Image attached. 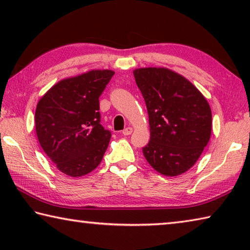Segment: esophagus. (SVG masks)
Wrapping results in <instances>:
<instances>
[{
  "instance_id": "obj_1",
  "label": "esophagus",
  "mask_w": 250,
  "mask_h": 250,
  "mask_svg": "<svg viewBox=\"0 0 250 250\" xmlns=\"http://www.w3.org/2000/svg\"><path fill=\"white\" fill-rule=\"evenodd\" d=\"M132 131H133V129L131 128V126H128V128H125L124 131H122V134H124V135H130L131 133H132Z\"/></svg>"
}]
</instances>
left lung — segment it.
Here are the masks:
<instances>
[{"label":"left lung","instance_id":"8db88e82","mask_svg":"<svg viewBox=\"0 0 250 250\" xmlns=\"http://www.w3.org/2000/svg\"><path fill=\"white\" fill-rule=\"evenodd\" d=\"M133 76L149 113L150 141L143 155L162 175L183 174L209 141L208 101L188 79L166 67L137 68Z\"/></svg>","mask_w":250,"mask_h":250}]
</instances>
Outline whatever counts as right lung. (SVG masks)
Here are the masks:
<instances>
[{"mask_svg": "<svg viewBox=\"0 0 250 250\" xmlns=\"http://www.w3.org/2000/svg\"><path fill=\"white\" fill-rule=\"evenodd\" d=\"M113 75V70L91 69L64 78L37 103V139L66 175H86L104 158L111 133L100 125L99 97Z\"/></svg>", "mask_w": 250, "mask_h": 250, "instance_id": "1", "label": "right lung"}]
</instances>
